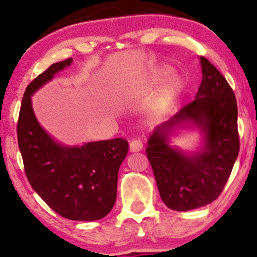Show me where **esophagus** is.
I'll list each match as a JSON object with an SVG mask.
<instances>
[{
    "label": "esophagus",
    "mask_w": 257,
    "mask_h": 257,
    "mask_svg": "<svg viewBox=\"0 0 257 257\" xmlns=\"http://www.w3.org/2000/svg\"><path fill=\"white\" fill-rule=\"evenodd\" d=\"M129 149H131L132 152H138L143 149V141L140 139H135V140H132L131 144H129Z\"/></svg>",
    "instance_id": "34e87169"
}]
</instances>
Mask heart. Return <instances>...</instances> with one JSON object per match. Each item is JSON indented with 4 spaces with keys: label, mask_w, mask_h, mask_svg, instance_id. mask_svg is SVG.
<instances>
[{
    "label": "heart",
    "mask_w": 257,
    "mask_h": 257,
    "mask_svg": "<svg viewBox=\"0 0 257 257\" xmlns=\"http://www.w3.org/2000/svg\"><path fill=\"white\" fill-rule=\"evenodd\" d=\"M170 75V69L168 67H158V69H155L151 72V76H150V83L152 85L161 83L164 78L168 77ZM180 88V81L178 78H170L168 81V83L164 85L163 90H162V96H163L164 100H169L174 94H176V91L179 90Z\"/></svg>",
    "instance_id": "heart-1"
}]
</instances>
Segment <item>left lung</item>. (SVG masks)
Segmentation results:
<instances>
[{
    "mask_svg": "<svg viewBox=\"0 0 257 257\" xmlns=\"http://www.w3.org/2000/svg\"><path fill=\"white\" fill-rule=\"evenodd\" d=\"M202 83L196 99L152 133L146 155L161 199L168 208L187 211L214 202L222 192L239 153L238 107L231 85L208 59L200 57ZM197 126L205 135L198 153L169 145L176 128Z\"/></svg>",
    "mask_w": 257,
    "mask_h": 257,
    "instance_id": "obj_1",
    "label": "left lung"
}]
</instances>
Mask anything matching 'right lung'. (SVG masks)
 <instances>
[{
  "instance_id": "1",
  "label": "right lung",
  "mask_w": 257,
  "mask_h": 257,
  "mask_svg": "<svg viewBox=\"0 0 257 257\" xmlns=\"http://www.w3.org/2000/svg\"><path fill=\"white\" fill-rule=\"evenodd\" d=\"M72 59L51 65L26 87L18 118V146L31 187L55 213L73 221L105 217L117 198L118 170L129 151L125 139L66 146L55 141L35 117L31 96Z\"/></svg>"
}]
</instances>
